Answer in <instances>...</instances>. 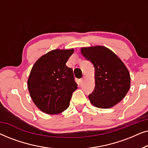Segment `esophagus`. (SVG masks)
<instances>
[{
	"mask_svg": "<svg viewBox=\"0 0 148 148\" xmlns=\"http://www.w3.org/2000/svg\"><path fill=\"white\" fill-rule=\"evenodd\" d=\"M84 79H85V77H83L82 78H81L80 79H79V82H80V84H82L83 82H84Z\"/></svg>",
	"mask_w": 148,
	"mask_h": 148,
	"instance_id": "34e87169",
	"label": "esophagus"
}]
</instances>
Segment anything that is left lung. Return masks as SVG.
Here are the masks:
<instances>
[{
    "instance_id": "1",
    "label": "left lung",
    "mask_w": 148,
    "mask_h": 148,
    "mask_svg": "<svg viewBox=\"0 0 148 148\" xmlns=\"http://www.w3.org/2000/svg\"><path fill=\"white\" fill-rule=\"evenodd\" d=\"M81 53L95 69V88L88 96L92 104L99 108H110L120 102L131 84L130 73L123 62L102 46L83 47Z\"/></svg>"
}]
</instances>
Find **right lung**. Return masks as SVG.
<instances>
[{"label":"right lung","mask_w":148,"mask_h":148,"mask_svg":"<svg viewBox=\"0 0 148 148\" xmlns=\"http://www.w3.org/2000/svg\"><path fill=\"white\" fill-rule=\"evenodd\" d=\"M73 52V48L51 50L38 58L30 71L29 95L36 106L46 114H60L68 108L77 88L73 69L66 65Z\"/></svg>","instance_id":"right-lung-1"}]
</instances>
